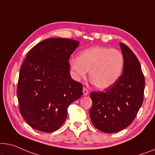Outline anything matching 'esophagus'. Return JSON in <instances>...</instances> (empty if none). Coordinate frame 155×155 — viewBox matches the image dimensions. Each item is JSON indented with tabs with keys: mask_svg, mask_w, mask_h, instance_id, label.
Here are the masks:
<instances>
[{
	"mask_svg": "<svg viewBox=\"0 0 155 155\" xmlns=\"http://www.w3.org/2000/svg\"><path fill=\"white\" fill-rule=\"evenodd\" d=\"M83 94H84V96H86L88 94V91H87L85 87H84V88H83Z\"/></svg>",
	"mask_w": 155,
	"mask_h": 155,
	"instance_id": "obj_1",
	"label": "esophagus"
}]
</instances>
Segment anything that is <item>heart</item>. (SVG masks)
<instances>
[{
	"mask_svg": "<svg viewBox=\"0 0 155 155\" xmlns=\"http://www.w3.org/2000/svg\"><path fill=\"white\" fill-rule=\"evenodd\" d=\"M71 70L76 79L89 78L99 89H107L119 79L124 68V57L120 51L107 47H94L80 52L71 60Z\"/></svg>",
	"mask_w": 155,
	"mask_h": 155,
	"instance_id": "obj_1",
	"label": "heart"
}]
</instances>
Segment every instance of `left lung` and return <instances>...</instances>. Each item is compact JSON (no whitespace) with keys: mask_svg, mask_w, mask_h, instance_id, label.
I'll list each match as a JSON object with an SVG mask.
<instances>
[{"mask_svg":"<svg viewBox=\"0 0 155 155\" xmlns=\"http://www.w3.org/2000/svg\"><path fill=\"white\" fill-rule=\"evenodd\" d=\"M124 57L123 73L115 84L104 91L91 93V120L105 133H115L134 121L143 101L145 78L139 61L132 51L120 43Z\"/></svg>","mask_w":155,"mask_h":155,"instance_id":"obj_1","label":"left lung"}]
</instances>
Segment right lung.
I'll use <instances>...</instances> for the list:
<instances>
[{"mask_svg":"<svg viewBox=\"0 0 155 155\" xmlns=\"http://www.w3.org/2000/svg\"><path fill=\"white\" fill-rule=\"evenodd\" d=\"M77 40L49 38L31 48L21 68L17 97L22 117L31 127L54 132L65 121L68 108L83 94L71 78L69 58Z\"/></svg>","mask_w":155,"mask_h":155,"instance_id":"add662e5","label":"right lung"}]
</instances>
